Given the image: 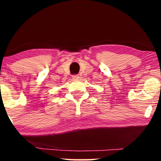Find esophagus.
Segmentation results:
<instances>
[{"label": "esophagus", "instance_id": "esophagus-1", "mask_svg": "<svg viewBox=\"0 0 161 161\" xmlns=\"http://www.w3.org/2000/svg\"><path fill=\"white\" fill-rule=\"evenodd\" d=\"M72 78H73V79H74V80H77V79H79V76L78 75H74L72 76Z\"/></svg>", "mask_w": 161, "mask_h": 161}]
</instances>
